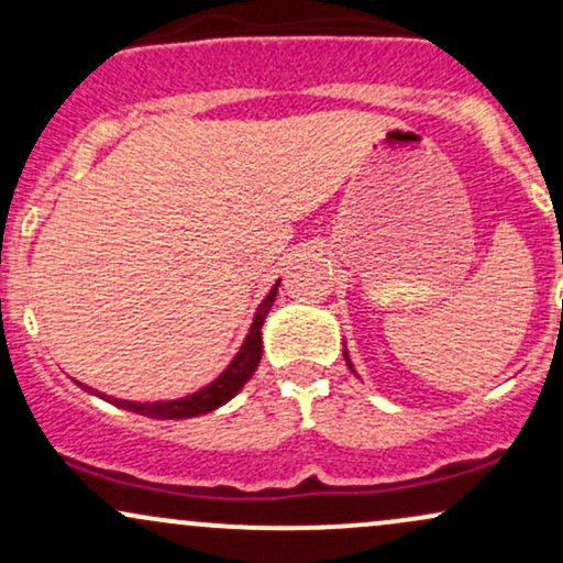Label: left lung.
Instances as JSON below:
<instances>
[{
  "label": "left lung",
  "mask_w": 563,
  "mask_h": 563,
  "mask_svg": "<svg viewBox=\"0 0 563 563\" xmlns=\"http://www.w3.org/2000/svg\"><path fill=\"white\" fill-rule=\"evenodd\" d=\"M344 357H346V363H349V354H346V352H344ZM349 367H352V371H354V365H352V363H349Z\"/></svg>",
  "instance_id": "obj_1"
}]
</instances>
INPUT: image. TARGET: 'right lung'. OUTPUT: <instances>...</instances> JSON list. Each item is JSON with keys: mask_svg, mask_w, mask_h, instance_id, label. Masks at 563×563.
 Segmentation results:
<instances>
[{"mask_svg": "<svg viewBox=\"0 0 563 563\" xmlns=\"http://www.w3.org/2000/svg\"><path fill=\"white\" fill-rule=\"evenodd\" d=\"M277 286H280V280H277L275 286L269 288V294L264 296L260 307H256L254 322H251L249 333H245V341L241 344V349H238L235 357H232L230 365L224 367V371L219 373V376L211 380V384H206L203 389L187 394V397H179V399L132 402V399L108 397V394L97 391V389H92V386H84V384H79V380H76V384H79L84 391L95 394V397H100V399H106V402L121 407V410L140 412V416L158 418V421H183V418H196V416H203V412L217 410V407L230 402V399L243 389L245 380L254 376L256 365H260V360H262V325H264V320H267L269 309H273V303H275Z\"/></svg>", "mask_w": 563, "mask_h": 563, "instance_id": "obj_1", "label": "right lung"}]
</instances>
